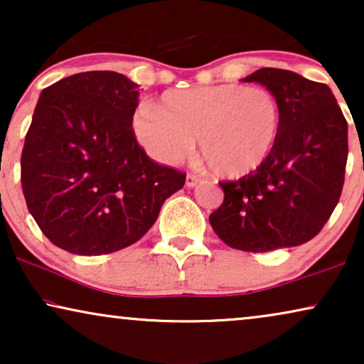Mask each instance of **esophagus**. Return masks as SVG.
I'll return each mask as SVG.
<instances>
[{"label":"esophagus","mask_w":364,"mask_h":364,"mask_svg":"<svg viewBox=\"0 0 364 364\" xmlns=\"http://www.w3.org/2000/svg\"><path fill=\"white\" fill-rule=\"evenodd\" d=\"M200 182H202V178H198V177H196V176H187V178H186V186H187L188 188L197 187Z\"/></svg>","instance_id":"34e87169"}]
</instances>
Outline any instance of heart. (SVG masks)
<instances>
[{
	"label": "heart",
	"mask_w": 364,
	"mask_h": 364,
	"mask_svg": "<svg viewBox=\"0 0 364 364\" xmlns=\"http://www.w3.org/2000/svg\"><path fill=\"white\" fill-rule=\"evenodd\" d=\"M282 109L275 94L243 84L173 89L154 107L134 114L132 131L149 156L176 164L198 151L218 177L240 178L272 156L280 132Z\"/></svg>",
	"instance_id": "heart-1"
}]
</instances>
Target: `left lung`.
Listing matches in <instances>:
<instances>
[{"label":"left lung","mask_w":364,"mask_h":364,"mask_svg":"<svg viewBox=\"0 0 364 364\" xmlns=\"http://www.w3.org/2000/svg\"><path fill=\"white\" fill-rule=\"evenodd\" d=\"M242 81L275 94L280 132L260 168L237 182H220L223 203L208 220L237 250L298 247L321 230L340 200L348 122L326 84L277 68H262Z\"/></svg>","instance_id":"left-lung-1"}]
</instances>
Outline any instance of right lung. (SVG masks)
<instances>
[{
    "label": "right lung",
    "instance_id": "1",
    "mask_svg": "<svg viewBox=\"0 0 364 364\" xmlns=\"http://www.w3.org/2000/svg\"><path fill=\"white\" fill-rule=\"evenodd\" d=\"M139 84L114 71L64 77L41 92L21 154L28 210L74 255L122 250L146 235L186 173L146 156L132 131Z\"/></svg>",
    "mask_w": 364,
    "mask_h": 364
}]
</instances>
